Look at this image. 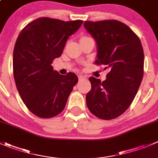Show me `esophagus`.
<instances>
[{
    "mask_svg": "<svg viewBox=\"0 0 158 158\" xmlns=\"http://www.w3.org/2000/svg\"><path fill=\"white\" fill-rule=\"evenodd\" d=\"M78 77H79V80H85V79H86V77H85V76H78Z\"/></svg>",
    "mask_w": 158,
    "mask_h": 158,
    "instance_id": "esophagus-1",
    "label": "esophagus"
}]
</instances>
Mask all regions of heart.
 Returning a JSON list of instances; mask_svg holds the SVG:
<instances>
[{"label":"heart","mask_w":158,"mask_h":158,"mask_svg":"<svg viewBox=\"0 0 158 158\" xmlns=\"http://www.w3.org/2000/svg\"><path fill=\"white\" fill-rule=\"evenodd\" d=\"M89 38V37H87V36H82L81 38Z\"/></svg>","instance_id":"1"}]
</instances>
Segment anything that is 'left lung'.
Listing matches in <instances>:
<instances>
[{
	"label": "left lung",
	"instance_id": "obj_1",
	"mask_svg": "<svg viewBox=\"0 0 158 158\" xmlns=\"http://www.w3.org/2000/svg\"><path fill=\"white\" fill-rule=\"evenodd\" d=\"M84 27L97 43L95 64L110 70L102 82L89 77L87 106L96 117L112 120L129 108L138 91L143 76V47L139 37L116 20L86 21Z\"/></svg>",
	"mask_w": 158,
	"mask_h": 158
}]
</instances>
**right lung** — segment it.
Returning <instances> with one entry per match:
<instances>
[{
  "instance_id": "right-lung-1",
  "label": "right lung",
  "mask_w": 158,
  "mask_h": 158,
  "mask_svg": "<svg viewBox=\"0 0 158 158\" xmlns=\"http://www.w3.org/2000/svg\"><path fill=\"white\" fill-rule=\"evenodd\" d=\"M81 20L64 21L42 17L21 30L13 53V73L21 99L35 116L51 118L64 110L78 82L75 73L65 76L53 70L69 37L82 25Z\"/></svg>"
}]
</instances>
